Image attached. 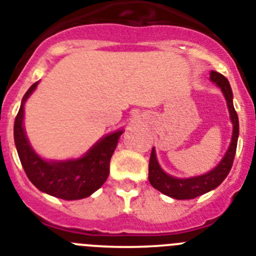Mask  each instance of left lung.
<instances>
[{"instance_id":"1","label":"left lung","mask_w":256,"mask_h":256,"mask_svg":"<svg viewBox=\"0 0 256 256\" xmlns=\"http://www.w3.org/2000/svg\"><path fill=\"white\" fill-rule=\"evenodd\" d=\"M210 79L216 86L220 87L222 92L224 94L226 100H227L228 110H230V120L234 124V134H232L230 148L226 152L222 162L216 165V168H214L212 172L204 174V176H198V177L184 178V180L174 178L165 173V172H162L159 162L156 160L155 150L154 148L151 150L150 162H148V180H150L151 186L162 192V194H164V195L170 196V198H177V200L195 198L218 187L226 180L230 168H232V164H234L237 140H238V116H237V112L234 108V101H232L234 94H232L230 82H228L224 76H222L220 73H216V72L212 70V74H210Z\"/></svg>"}]
</instances>
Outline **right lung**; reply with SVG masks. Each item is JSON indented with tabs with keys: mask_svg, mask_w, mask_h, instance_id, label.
I'll use <instances>...</instances> for the list:
<instances>
[{
	"mask_svg": "<svg viewBox=\"0 0 256 256\" xmlns=\"http://www.w3.org/2000/svg\"><path fill=\"white\" fill-rule=\"evenodd\" d=\"M38 82L24 94L14 124V140L26 177L40 191L62 200L88 198L102 186L108 177L110 159L123 130L112 133L97 142L83 158L69 162H46L32 150L26 137L22 116L24 102L34 91Z\"/></svg>",
	"mask_w": 256,
	"mask_h": 256,
	"instance_id": "1",
	"label": "right lung"
}]
</instances>
